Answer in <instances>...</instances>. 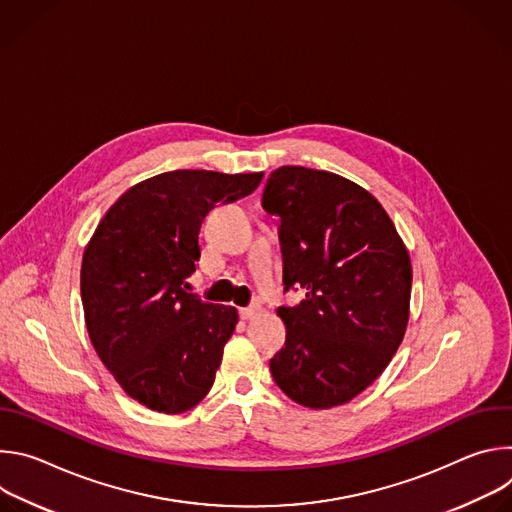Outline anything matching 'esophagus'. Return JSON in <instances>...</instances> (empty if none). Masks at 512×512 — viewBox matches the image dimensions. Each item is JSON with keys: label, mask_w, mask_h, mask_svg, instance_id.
Segmentation results:
<instances>
[{"label": "esophagus", "mask_w": 512, "mask_h": 512, "mask_svg": "<svg viewBox=\"0 0 512 512\" xmlns=\"http://www.w3.org/2000/svg\"><path fill=\"white\" fill-rule=\"evenodd\" d=\"M259 314H261V304H251L249 308L241 310V316H243V320H253V318H257Z\"/></svg>", "instance_id": "1"}]
</instances>
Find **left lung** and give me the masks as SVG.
I'll list each match as a JSON object with an SVG mask.
<instances>
[{
	"label": "left lung",
	"instance_id": "1",
	"mask_svg": "<svg viewBox=\"0 0 512 512\" xmlns=\"http://www.w3.org/2000/svg\"><path fill=\"white\" fill-rule=\"evenodd\" d=\"M263 208L281 218L283 283L306 300L277 308L285 346L269 367L298 405L352 401L387 369L409 322L411 259L383 204L326 170L281 166Z\"/></svg>",
	"mask_w": 512,
	"mask_h": 512
}]
</instances>
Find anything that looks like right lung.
<instances>
[{
    "mask_svg": "<svg viewBox=\"0 0 512 512\" xmlns=\"http://www.w3.org/2000/svg\"><path fill=\"white\" fill-rule=\"evenodd\" d=\"M261 178L152 176L113 202L85 247L81 298L91 344L119 387L152 411L184 413L214 383L239 312L188 294L184 279L196 271L210 208L251 194Z\"/></svg>",
    "mask_w": 512,
    "mask_h": 512,
    "instance_id": "1",
    "label": "right lung"
}]
</instances>
